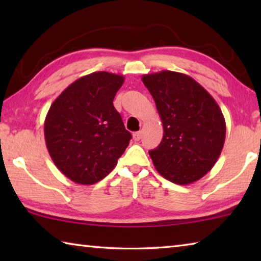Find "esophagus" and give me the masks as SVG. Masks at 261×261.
Wrapping results in <instances>:
<instances>
[{
	"mask_svg": "<svg viewBox=\"0 0 261 261\" xmlns=\"http://www.w3.org/2000/svg\"><path fill=\"white\" fill-rule=\"evenodd\" d=\"M132 138H134L135 140H140V138H141V132L140 131H138V132H135L134 135H132Z\"/></svg>",
	"mask_w": 261,
	"mask_h": 261,
	"instance_id": "obj_1",
	"label": "esophagus"
}]
</instances>
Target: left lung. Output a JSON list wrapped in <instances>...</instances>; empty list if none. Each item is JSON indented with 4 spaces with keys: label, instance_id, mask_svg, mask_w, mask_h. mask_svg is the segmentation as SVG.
<instances>
[{
    "label": "left lung",
    "instance_id": "left-lung-1",
    "mask_svg": "<svg viewBox=\"0 0 261 261\" xmlns=\"http://www.w3.org/2000/svg\"><path fill=\"white\" fill-rule=\"evenodd\" d=\"M163 125V138L149 151L158 173L188 185L208 173L222 151L226 121L216 101L188 74L163 70L144 74Z\"/></svg>",
    "mask_w": 261,
    "mask_h": 261
}]
</instances>
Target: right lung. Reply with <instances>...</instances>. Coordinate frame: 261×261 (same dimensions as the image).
I'll use <instances>...</instances> for the list:
<instances>
[{
    "mask_svg": "<svg viewBox=\"0 0 261 261\" xmlns=\"http://www.w3.org/2000/svg\"><path fill=\"white\" fill-rule=\"evenodd\" d=\"M121 74L98 71L69 85L48 110L43 131L48 153L62 174L77 184L105 178L130 143L113 101Z\"/></svg>",
    "mask_w": 261,
    "mask_h": 261,
    "instance_id": "add662e5",
    "label": "right lung"
}]
</instances>
